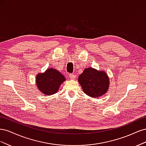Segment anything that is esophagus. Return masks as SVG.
Returning <instances> with one entry per match:
<instances>
[{
	"label": "esophagus",
	"mask_w": 146,
	"mask_h": 146,
	"mask_svg": "<svg viewBox=\"0 0 146 146\" xmlns=\"http://www.w3.org/2000/svg\"><path fill=\"white\" fill-rule=\"evenodd\" d=\"M69 78L70 79H72V80H74V79L76 78V76L75 74H69Z\"/></svg>",
	"instance_id": "34e87169"
}]
</instances>
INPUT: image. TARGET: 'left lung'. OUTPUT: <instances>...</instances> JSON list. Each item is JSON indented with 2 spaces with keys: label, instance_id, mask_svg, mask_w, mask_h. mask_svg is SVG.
I'll return each instance as SVG.
<instances>
[{
  "label": "left lung",
  "instance_id": "left-lung-1",
  "mask_svg": "<svg viewBox=\"0 0 146 146\" xmlns=\"http://www.w3.org/2000/svg\"><path fill=\"white\" fill-rule=\"evenodd\" d=\"M78 81L86 94L92 98H99L107 92L109 78L105 71L94 68H86L78 77Z\"/></svg>",
  "mask_w": 146,
  "mask_h": 146
}]
</instances>
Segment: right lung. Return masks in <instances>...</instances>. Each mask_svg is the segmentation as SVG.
Returning <instances> with one entry per match:
<instances>
[{
	"mask_svg": "<svg viewBox=\"0 0 146 146\" xmlns=\"http://www.w3.org/2000/svg\"><path fill=\"white\" fill-rule=\"evenodd\" d=\"M65 80L63 75L58 70L49 68L45 72L37 74L36 84L42 94L49 96L58 92L60 86Z\"/></svg>",
	"mask_w": 146,
	"mask_h": 146,
	"instance_id": "right-lung-1",
	"label": "right lung"
}]
</instances>
